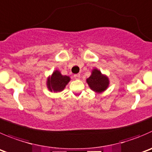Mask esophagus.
Masks as SVG:
<instances>
[{
  "label": "esophagus",
  "instance_id": "34e87169",
  "mask_svg": "<svg viewBox=\"0 0 152 152\" xmlns=\"http://www.w3.org/2000/svg\"><path fill=\"white\" fill-rule=\"evenodd\" d=\"M80 77H81L80 74H75L74 75V78L76 79H80Z\"/></svg>",
  "mask_w": 152,
  "mask_h": 152
}]
</instances>
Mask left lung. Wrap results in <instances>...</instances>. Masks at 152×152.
<instances>
[{"label": "left lung", "instance_id": "8db88e82", "mask_svg": "<svg viewBox=\"0 0 152 152\" xmlns=\"http://www.w3.org/2000/svg\"><path fill=\"white\" fill-rule=\"evenodd\" d=\"M89 88L97 94H101L107 89L110 80L105 74H102L99 69L94 68L91 76L86 79Z\"/></svg>", "mask_w": 152, "mask_h": 152}]
</instances>
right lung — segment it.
Wrapping results in <instances>:
<instances>
[{
  "label": "right lung",
  "instance_id": "right-lung-1",
  "mask_svg": "<svg viewBox=\"0 0 152 152\" xmlns=\"http://www.w3.org/2000/svg\"><path fill=\"white\" fill-rule=\"evenodd\" d=\"M70 81V77L68 76H64L61 72L56 70L47 79V88L50 92L58 93L64 91L66 85Z\"/></svg>",
  "mask_w": 152,
  "mask_h": 152
}]
</instances>
